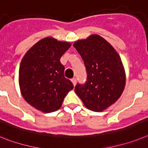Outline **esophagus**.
<instances>
[{
  "label": "esophagus",
  "instance_id": "1",
  "mask_svg": "<svg viewBox=\"0 0 148 148\" xmlns=\"http://www.w3.org/2000/svg\"><path fill=\"white\" fill-rule=\"evenodd\" d=\"M71 81H72V82H73V85L75 86V85H76V79H75V78H73V79H71Z\"/></svg>",
  "mask_w": 148,
  "mask_h": 148
}]
</instances>
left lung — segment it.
<instances>
[{"instance_id":"left-lung-1","label":"left lung","mask_w":148,"mask_h":148,"mask_svg":"<svg viewBox=\"0 0 148 148\" xmlns=\"http://www.w3.org/2000/svg\"><path fill=\"white\" fill-rule=\"evenodd\" d=\"M73 46L81 55L87 72V82L77 84L75 93L90 110H105L120 97L125 88V69L119 53L98 35L78 40Z\"/></svg>"}]
</instances>
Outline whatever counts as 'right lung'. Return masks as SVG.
<instances>
[{"label":"right lung","mask_w":148,"mask_h":148,"mask_svg":"<svg viewBox=\"0 0 148 148\" xmlns=\"http://www.w3.org/2000/svg\"><path fill=\"white\" fill-rule=\"evenodd\" d=\"M71 44L47 37L25 53L19 70V85L28 103L43 113L59 110L73 85L64 77L60 58Z\"/></svg>","instance_id":"1"}]
</instances>
